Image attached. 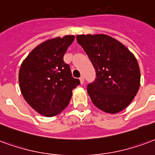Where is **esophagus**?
<instances>
[{
    "label": "esophagus",
    "mask_w": 155,
    "mask_h": 155,
    "mask_svg": "<svg viewBox=\"0 0 155 155\" xmlns=\"http://www.w3.org/2000/svg\"><path fill=\"white\" fill-rule=\"evenodd\" d=\"M79 80H80V82H81V84H83L84 83V77L81 76L79 78Z\"/></svg>",
    "instance_id": "obj_1"
}]
</instances>
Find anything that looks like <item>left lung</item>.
Segmentation results:
<instances>
[{
    "mask_svg": "<svg viewBox=\"0 0 155 155\" xmlns=\"http://www.w3.org/2000/svg\"><path fill=\"white\" fill-rule=\"evenodd\" d=\"M77 41L96 71L94 82L87 90L100 110L118 113L129 106L137 93L140 72L134 54L120 42L107 35H81Z\"/></svg>",
    "mask_w": 155,
    "mask_h": 155,
    "instance_id": "obj_1",
    "label": "left lung"
}]
</instances>
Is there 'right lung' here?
I'll list each match as a JSON object with an SVG mask.
<instances>
[{"label": "right lung", "mask_w": 155, "mask_h": 155, "mask_svg": "<svg viewBox=\"0 0 155 155\" xmlns=\"http://www.w3.org/2000/svg\"><path fill=\"white\" fill-rule=\"evenodd\" d=\"M74 39L73 35H66L42 43L20 66L21 93L30 107L43 116L51 117L60 113L69 103L73 89L80 84L64 61Z\"/></svg>", "instance_id": "obj_1"}]
</instances>
